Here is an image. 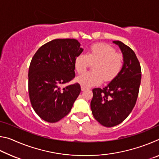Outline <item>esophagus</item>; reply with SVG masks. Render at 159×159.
<instances>
[{
    "instance_id": "esophagus-1",
    "label": "esophagus",
    "mask_w": 159,
    "mask_h": 159,
    "mask_svg": "<svg viewBox=\"0 0 159 159\" xmlns=\"http://www.w3.org/2000/svg\"><path fill=\"white\" fill-rule=\"evenodd\" d=\"M86 89H87V88L86 87H84V86H83V85H81V90L83 91V90H85Z\"/></svg>"
}]
</instances>
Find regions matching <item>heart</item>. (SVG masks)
I'll list each match as a JSON object with an SVG mask.
<instances>
[{"label":"heart","instance_id":"b5f03b06","mask_svg":"<svg viewBox=\"0 0 159 159\" xmlns=\"http://www.w3.org/2000/svg\"><path fill=\"white\" fill-rule=\"evenodd\" d=\"M93 64L92 72H86L77 78V81L84 87H91L116 79L123 69L124 57L116 52L114 48L105 43L94 44L86 55L80 54L74 59V68L81 74Z\"/></svg>","mask_w":159,"mask_h":159}]
</instances>
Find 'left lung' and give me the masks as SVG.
Masks as SVG:
<instances>
[{
    "mask_svg": "<svg viewBox=\"0 0 159 159\" xmlns=\"http://www.w3.org/2000/svg\"><path fill=\"white\" fill-rule=\"evenodd\" d=\"M114 43L123 52V69L106 87L93 89L90 103L93 116L109 128L120 124L131 113L138 99L142 76L140 64L134 51L121 41Z\"/></svg>",
    "mask_w": 159,
    "mask_h": 159,
    "instance_id": "obj_1",
    "label": "left lung"
}]
</instances>
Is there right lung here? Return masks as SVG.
Here are the masks:
<instances>
[{
  "instance_id": "add662e5",
  "label": "right lung",
  "mask_w": 159,
  "mask_h": 159,
  "mask_svg": "<svg viewBox=\"0 0 159 159\" xmlns=\"http://www.w3.org/2000/svg\"><path fill=\"white\" fill-rule=\"evenodd\" d=\"M74 39L52 40L34 54L29 69V95L42 119L56 123L65 117L80 93L78 83L61 88L75 77L74 59L83 52Z\"/></svg>"
}]
</instances>
